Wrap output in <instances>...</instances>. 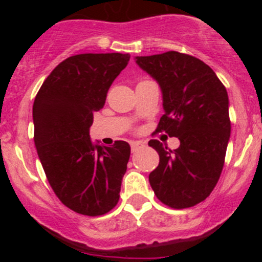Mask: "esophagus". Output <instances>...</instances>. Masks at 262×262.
Instances as JSON below:
<instances>
[{
    "label": "esophagus",
    "mask_w": 262,
    "mask_h": 262,
    "mask_svg": "<svg viewBox=\"0 0 262 262\" xmlns=\"http://www.w3.org/2000/svg\"><path fill=\"white\" fill-rule=\"evenodd\" d=\"M130 148H132V151L135 152V151H138L139 149L144 148V144L141 143V141H132Z\"/></svg>",
    "instance_id": "34e87169"
}]
</instances>
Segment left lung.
Segmentation results:
<instances>
[{
  "mask_svg": "<svg viewBox=\"0 0 262 262\" xmlns=\"http://www.w3.org/2000/svg\"><path fill=\"white\" fill-rule=\"evenodd\" d=\"M135 62L161 89L165 113L156 132L180 140L175 150L149 141L160 156L150 186L166 206L188 208L209 196L223 170L230 138L227 90L208 65L187 54L135 56Z\"/></svg>",
  "mask_w": 262,
  "mask_h": 262,
  "instance_id": "left-lung-1",
  "label": "left lung"
}]
</instances>
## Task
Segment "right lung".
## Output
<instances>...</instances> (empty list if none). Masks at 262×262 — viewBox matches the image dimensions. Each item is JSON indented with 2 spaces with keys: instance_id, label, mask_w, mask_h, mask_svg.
I'll return each mask as SVG.
<instances>
[{
  "instance_id": "right-lung-1",
  "label": "right lung",
  "mask_w": 262,
  "mask_h": 262,
  "mask_svg": "<svg viewBox=\"0 0 262 262\" xmlns=\"http://www.w3.org/2000/svg\"><path fill=\"white\" fill-rule=\"evenodd\" d=\"M129 59L121 53L70 56L47 77L33 104L34 144L48 181L80 214H106L118 203L130 146L122 140L95 145L90 127Z\"/></svg>"
}]
</instances>
